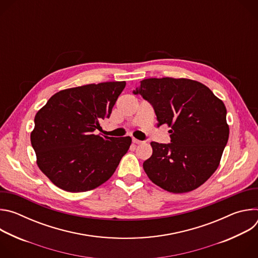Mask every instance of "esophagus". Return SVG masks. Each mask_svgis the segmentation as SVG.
Here are the masks:
<instances>
[{"label":"esophagus","mask_w":258,"mask_h":258,"mask_svg":"<svg viewBox=\"0 0 258 258\" xmlns=\"http://www.w3.org/2000/svg\"><path fill=\"white\" fill-rule=\"evenodd\" d=\"M133 143H135V144H137V145H141V144H143L144 142H143V141H140V140H138V139L133 138Z\"/></svg>","instance_id":"1"}]
</instances>
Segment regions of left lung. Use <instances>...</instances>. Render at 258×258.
Segmentation results:
<instances>
[{
  "label": "left lung",
  "instance_id": "1",
  "mask_svg": "<svg viewBox=\"0 0 258 258\" xmlns=\"http://www.w3.org/2000/svg\"><path fill=\"white\" fill-rule=\"evenodd\" d=\"M133 93L152 105L158 125L170 126V143H151L152 156L143 163L147 175L172 193L200 187L218 167L229 140L223 101L187 79L143 80Z\"/></svg>",
  "mask_w": 258,
  "mask_h": 258
}]
</instances>
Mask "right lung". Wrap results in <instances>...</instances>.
Returning a JSON list of instances; mask_svg holds the SVG:
<instances>
[{"instance_id":"add662e5","label":"right lung","mask_w":258,"mask_h":258,"mask_svg":"<svg viewBox=\"0 0 258 258\" xmlns=\"http://www.w3.org/2000/svg\"><path fill=\"white\" fill-rule=\"evenodd\" d=\"M125 82L91 84L53 95L34 117L31 146L40 169L60 189L93 190L114 173L131 137L95 135L109 118Z\"/></svg>"}]
</instances>
